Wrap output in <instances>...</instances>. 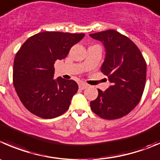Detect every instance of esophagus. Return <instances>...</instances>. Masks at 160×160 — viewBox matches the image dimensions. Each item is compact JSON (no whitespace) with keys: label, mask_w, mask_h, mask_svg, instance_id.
I'll return each mask as SVG.
<instances>
[{"label":"esophagus","mask_w":160,"mask_h":160,"mask_svg":"<svg viewBox=\"0 0 160 160\" xmlns=\"http://www.w3.org/2000/svg\"><path fill=\"white\" fill-rule=\"evenodd\" d=\"M88 87V85L86 84V83H80V84H79V88H80V89H81V90L85 89V88H87Z\"/></svg>","instance_id":"1"}]
</instances>
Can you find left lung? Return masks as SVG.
Here are the masks:
<instances>
[{
    "mask_svg": "<svg viewBox=\"0 0 160 160\" xmlns=\"http://www.w3.org/2000/svg\"><path fill=\"white\" fill-rule=\"evenodd\" d=\"M102 42L105 58L101 71L111 86L91 102V110L105 119H116L128 115L139 103L146 82V62L135 44L114 29L90 34Z\"/></svg>",
    "mask_w": 160,
    "mask_h": 160,
    "instance_id": "left-lung-1",
    "label": "left lung"
}]
</instances>
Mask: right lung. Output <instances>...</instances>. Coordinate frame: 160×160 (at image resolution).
Instances as JSON below:
<instances>
[{
    "mask_svg": "<svg viewBox=\"0 0 160 160\" xmlns=\"http://www.w3.org/2000/svg\"><path fill=\"white\" fill-rule=\"evenodd\" d=\"M84 33L41 32L29 37L16 53L13 84L20 101L32 114L52 119L66 112L78 91L72 80H54V64L67 56Z\"/></svg>",
    "mask_w": 160,
    "mask_h": 160,
    "instance_id": "add662e5",
    "label": "right lung"
}]
</instances>
